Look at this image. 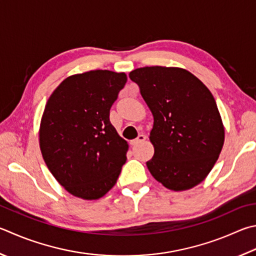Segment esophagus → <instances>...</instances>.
Here are the masks:
<instances>
[{
    "label": "esophagus",
    "instance_id": "1",
    "mask_svg": "<svg viewBox=\"0 0 256 256\" xmlns=\"http://www.w3.org/2000/svg\"><path fill=\"white\" fill-rule=\"evenodd\" d=\"M146 136H144V134H138V136L136 138H134V140L131 141V146H138V144H140V143L146 141Z\"/></svg>",
    "mask_w": 256,
    "mask_h": 256
}]
</instances>
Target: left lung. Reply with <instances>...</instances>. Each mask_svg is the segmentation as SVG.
Masks as SVG:
<instances>
[{
    "label": "left lung",
    "instance_id": "1",
    "mask_svg": "<svg viewBox=\"0 0 256 256\" xmlns=\"http://www.w3.org/2000/svg\"><path fill=\"white\" fill-rule=\"evenodd\" d=\"M128 76L154 120L150 132L154 154L146 162L153 178L174 192L199 184L215 166L225 138L210 90L178 67H143Z\"/></svg>",
    "mask_w": 256,
    "mask_h": 256
}]
</instances>
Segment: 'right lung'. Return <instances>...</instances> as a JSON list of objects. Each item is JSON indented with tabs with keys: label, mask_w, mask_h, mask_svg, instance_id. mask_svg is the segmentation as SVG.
<instances>
[{
	"label": "right lung",
	"mask_w": 256,
	"mask_h": 256,
	"mask_svg": "<svg viewBox=\"0 0 256 256\" xmlns=\"http://www.w3.org/2000/svg\"><path fill=\"white\" fill-rule=\"evenodd\" d=\"M128 77L90 70L67 77L46 104L39 130L42 158L72 196L95 200L114 187L128 144L110 122V110Z\"/></svg>",
	"instance_id": "1"
}]
</instances>
